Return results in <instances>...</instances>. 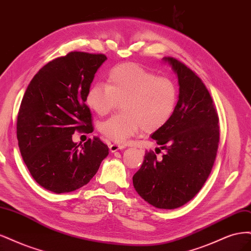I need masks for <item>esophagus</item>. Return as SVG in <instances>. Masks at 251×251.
Instances as JSON below:
<instances>
[{"label":"esophagus","mask_w":251,"mask_h":251,"mask_svg":"<svg viewBox=\"0 0 251 251\" xmlns=\"http://www.w3.org/2000/svg\"><path fill=\"white\" fill-rule=\"evenodd\" d=\"M125 147L123 146V145H118V144H109V150L110 152H116L118 150H121V149H124Z\"/></svg>","instance_id":"esophagus-1"}]
</instances>
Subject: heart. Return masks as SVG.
<instances>
[{
    "instance_id": "heart-1",
    "label": "heart",
    "mask_w": 251,
    "mask_h": 251,
    "mask_svg": "<svg viewBox=\"0 0 251 251\" xmlns=\"http://www.w3.org/2000/svg\"><path fill=\"white\" fill-rule=\"evenodd\" d=\"M177 102L178 87L173 80L132 62L112 68L106 84L94 83L85 95L86 105L100 117L121 103L122 112L98 125L100 133L116 143H124L142 130H159L173 117Z\"/></svg>"
}]
</instances>
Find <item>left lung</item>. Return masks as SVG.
<instances>
[{"instance_id":"8db88e82","label":"left lung","mask_w":251,"mask_h":251,"mask_svg":"<svg viewBox=\"0 0 251 251\" xmlns=\"http://www.w3.org/2000/svg\"><path fill=\"white\" fill-rule=\"evenodd\" d=\"M164 60L172 66L179 84L173 117L151 135L166 153L158 159L157 151H146L132 181L149 204L173 209L187 203L203 187L215 163L220 133L216 107L202 80L178 59Z\"/></svg>"}]
</instances>
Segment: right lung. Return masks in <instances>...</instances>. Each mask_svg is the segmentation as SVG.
<instances>
[{
	"label": "right lung",
	"instance_id": "1",
	"mask_svg": "<svg viewBox=\"0 0 251 251\" xmlns=\"http://www.w3.org/2000/svg\"><path fill=\"white\" fill-rule=\"evenodd\" d=\"M104 54L70 52L48 62L32 78L20 106L17 136L22 157L46 190L68 193L96 175L108 147L99 137L74 143L75 131L93 132L85 95Z\"/></svg>",
	"mask_w": 251,
	"mask_h": 251
}]
</instances>
